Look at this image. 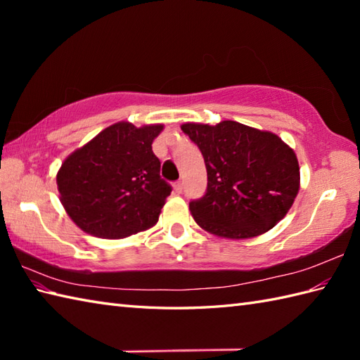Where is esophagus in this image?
I'll return each instance as SVG.
<instances>
[{"mask_svg":"<svg viewBox=\"0 0 360 360\" xmlns=\"http://www.w3.org/2000/svg\"><path fill=\"white\" fill-rule=\"evenodd\" d=\"M173 190H174L176 193H182V190H184V184H182L181 181L174 182V184H173Z\"/></svg>","mask_w":360,"mask_h":360,"instance_id":"esophagus-1","label":"esophagus"}]
</instances>
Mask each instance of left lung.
<instances>
[{
    "mask_svg": "<svg viewBox=\"0 0 360 360\" xmlns=\"http://www.w3.org/2000/svg\"><path fill=\"white\" fill-rule=\"evenodd\" d=\"M201 150L207 192L190 202L196 224L221 238L262 235L286 217L300 190L294 150L271 131L223 120L181 125Z\"/></svg>",
    "mask_w": 360,
    "mask_h": 360,
    "instance_id": "left-lung-1",
    "label": "left lung"
}]
</instances>
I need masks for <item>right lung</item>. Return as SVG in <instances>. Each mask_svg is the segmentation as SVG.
<instances>
[{
	"instance_id": "1",
	"label": "right lung",
	"mask_w": 360,
	"mask_h": 360,
	"mask_svg": "<svg viewBox=\"0 0 360 360\" xmlns=\"http://www.w3.org/2000/svg\"><path fill=\"white\" fill-rule=\"evenodd\" d=\"M164 125L117 122L68 156L57 173L60 202L83 232L127 238L159 219L170 184L151 143Z\"/></svg>"
}]
</instances>
